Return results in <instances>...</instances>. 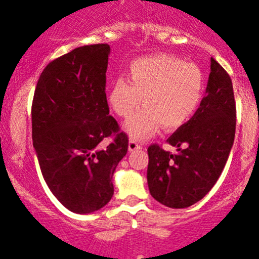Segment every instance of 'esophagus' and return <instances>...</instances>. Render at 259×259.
<instances>
[{"mask_svg": "<svg viewBox=\"0 0 259 259\" xmlns=\"http://www.w3.org/2000/svg\"><path fill=\"white\" fill-rule=\"evenodd\" d=\"M127 148H129V151H138V150H140V149H143L141 148V145L139 143H137V141L135 140H130L129 141V146H127Z\"/></svg>", "mask_w": 259, "mask_h": 259, "instance_id": "esophagus-1", "label": "esophagus"}]
</instances>
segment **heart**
<instances>
[{
    "mask_svg": "<svg viewBox=\"0 0 259 259\" xmlns=\"http://www.w3.org/2000/svg\"><path fill=\"white\" fill-rule=\"evenodd\" d=\"M129 80L118 78L108 93L114 113L129 116L125 132L133 139L154 137L160 127L172 132L186 124L201 104L205 79L200 68L170 54L138 58L127 68Z\"/></svg>",
    "mask_w": 259,
    "mask_h": 259,
    "instance_id": "b5f03b06",
    "label": "heart"
}]
</instances>
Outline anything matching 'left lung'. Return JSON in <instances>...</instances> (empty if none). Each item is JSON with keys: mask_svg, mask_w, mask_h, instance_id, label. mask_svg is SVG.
I'll return each mask as SVG.
<instances>
[{"mask_svg": "<svg viewBox=\"0 0 259 259\" xmlns=\"http://www.w3.org/2000/svg\"><path fill=\"white\" fill-rule=\"evenodd\" d=\"M236 133L232 80L211 58L206 97L195 115L167 143L176 154L159 145L148 149V185L152 197L171 208H185L203 198L222 174Z\"/></svg>", "mask_w": 259, "mask_h": 259, "instance_id": "1", "label": "left lung"}]
</instances>
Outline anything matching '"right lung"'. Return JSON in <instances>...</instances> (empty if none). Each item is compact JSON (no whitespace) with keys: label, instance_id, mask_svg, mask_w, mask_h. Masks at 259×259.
Segmentation results:
<instances>
[{"label":"right lung","instance_id":"obj_1","mask_svg":"<svg viewBox=\"0 0 259 259\" xmlns=\"http://www.w3.org/2000/svg\"><path fill=\"white\" fill-rule=\"evenodd\" d=\"M105 43L83 46L52 61L32 103V139L43 179L75 213H92L111 200L113 175L127 152V137L109 115ZM113 141L105 149V137Z\"/></svg>","mask_w":259,"mask_h":259}]
</instances>
